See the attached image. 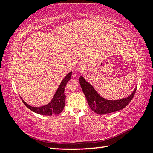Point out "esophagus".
I'll return each mask as SVG.
<instances>
[{
    "instance_id": "obj_1",
    "label": "esophagus",
    "mask_w": 153,
    "mask_h": 153,
    "mask_svg": "<svg viewBox=\"0 0 153 153\" xmlns=\"http://www.w3.org/2000/svg\"><path fill=\"white\" fill-rule=\"evenodd\" d=\"M76 70L77 71L82 73L86 70V66L84 63H80L78 64V65L76 67Z\"/></svg>"
}]
</instances>
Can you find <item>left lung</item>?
Here are the masks:
<instances>
[{
    "label": "left lung",
    "mask_w": 153,
    "mask_h": 153,
    "mask_svg": "<svg viewBox=\"0 0 153 153\" xmlns=\"http://www.w3.org/2000/svg\"><path fill=\"white\" fill-rule=\"evenodd\" d=\"M79 81L90 108L94 112L99 115H104V114L115 112L123 109L132 100L136 91V88L128 97L119 100H111L100 97L92 85L86 82L84 77L80 76Z\"/></svg>",
    "instance_id": "obj_1"
}]
</instances>
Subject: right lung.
Returning <instances> with one entry per match:
<instances>
[{
    "label": "right lung",
    "mask_w": 153,
    "mask_h": 153,
    "mask_svg": "<svg viewBox=\"0 0 153 153\" xmlns=\"http://www.w3.org/2000/svg\"><path fill=\"white\" fill-rule=\"evenodd\" d=\"M71 75L72 72L71 71L64 77V79L62 80L60 85H59L58 89L56 90L53 98H52L51 102L48 104L42 106V107H32V106L27 104L22 98L23 102L29 109L32 111L33 112L40 114V115L51 116L53 115H58V114L61 113L63 110L65 102V94L64 93L65 88L67 82L70 80Z\"/></svg>",
    "instance_id": "1"
}]
</instances>
